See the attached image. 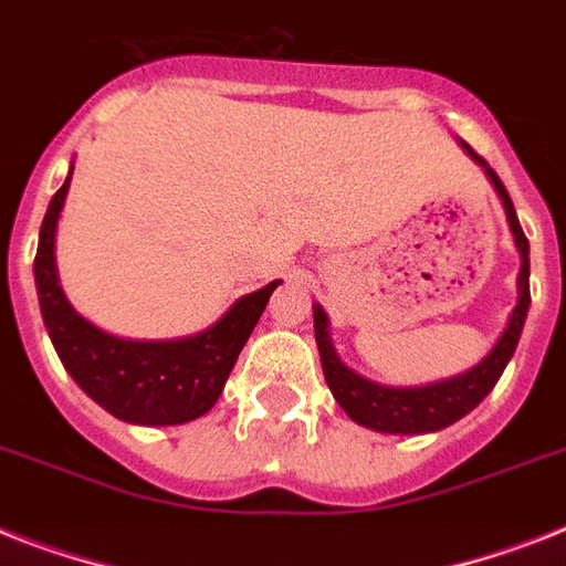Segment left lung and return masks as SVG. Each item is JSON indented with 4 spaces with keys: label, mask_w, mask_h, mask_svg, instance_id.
I'll return each instance as SVG.
<instances>
[{
    "label": "left lung",
    "mask_w": 566,
    "mask_h": 566,
    "mask_svg": "<svg viewBox=\"0 0 566 566\" xmlns=\"http://www.w3.org/2000/svg\"><path fill=\"white\" fill-rule=\"evenodd\" d=\"M462 149L469 153L474 161L485 170L489 181L494 185L497 196H501L503 210H506L509 231L515 237V249L521 254V272H517V303L512 315H509L506 326H503L501 338L494 340V347L480 358L474 367L457 373V376L440 378V381H428V385L417 387H394L378 385L364 378L353 367L340 361L338 353L329 338V317H326L321 303H312V315H315V340L317 353H321V367H324V378L329 390H333L335 401L347 410V417L353 422L370 428L378 433H433L442 431L448 424L460 422L465 413L478 408L485 396L492 394V387L497 385V378L503 376L506 364L515 356L517 340L524 333L526 312H530V242H526L521 222H517L515 205L509 199L503 181L497 179V172L485 165L483 158L474 153L465 142H460Z\"/></svg>",
    "instance_id": "1"
}]
</instances>
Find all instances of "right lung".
I'll return each instance as SVG.
<instances>
[{
	"label": "right lung",
	"mask_w": 566,
	"mask_h": 566,
	"mask_svg": "<svg viewBox=\"0 0 566 566\" xmlns=\"http://www.w3.org/2000/svg\"><path fill=\"white\" fill-rule=\"evenodd\" d=\"M72 170L51 196L34 260L40 312L60 361L83 394L120 422L185 424L205 417L226 390L240 349L280 280L242 294L219 321L188 338L135 340L104 333L69 303L54 263V237Z\"/></svg>",
	"instance_id": "add662e5"
}]
</instances>
